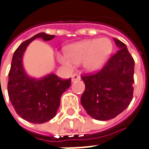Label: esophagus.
<instances>
[{
	"instance_id": "1",
	"label": "esophagus",
	"mask_w": 149,
	"mask_h": 149,
	"mask_svg": "<svg viewBox=\"0 0 149 149\" xmlns=\"http://www.w3.org/2000/svg\"><path fill=\"white\" fill-rule=\"evenodd\" d=\"M79 80H81V77L79 76L78 74H73L72 76V81L74 82V81H79Z\"/></svg>"
}]
</instances>
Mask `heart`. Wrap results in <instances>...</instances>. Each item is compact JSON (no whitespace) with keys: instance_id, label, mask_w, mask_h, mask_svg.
<instances>
[{"instance_id":"1","label":"heart","mask_w":149,"mask_h":149,"mask_svg":"<svg viewBox=\"0 0 149 149\" xmlns=\"http://www.w3.org/2000/svg\"><path fill=\"white\" fill-rule=\"evenodd\" d=\"M112 42L107 38L87 39L69 46L67 55L59 53L57 58L60 63L69 68L82 62L88 72H95L102 67L112 52Z\"/></svg>"}]
</instances>
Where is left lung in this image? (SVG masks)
Segmentation results:
<instances>
[{
  "instance_id": "left-lung-1",
  "label": "left lung",
  "mask_w": 149,
  "mask_h": 149,
  "mask_svg": "<svg viewBox=\"0 0 149 149\" xmlns=\"http://www.w3.org/2000/svg\"><path fill=\"white\" fill-rule=\"evenodd\" d=\"M118 52L97 72L83 75L85 89L81 102L87 114L97 120L115 118L128 107L133 97L135 61L127 46L114 38Z\"/></svg>"
}]
</instances>
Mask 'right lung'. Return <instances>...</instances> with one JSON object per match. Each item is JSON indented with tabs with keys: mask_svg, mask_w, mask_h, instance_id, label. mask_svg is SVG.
Listing matches in <instances>:
<instances>
[{
	"mask_svg": "<svg viewBox=\"0 0 149 149\" xmlns=\"http://www.w3.org/2000/svg\"><path fill=\"white\" fill-rule=\"evenodd\" d=\"M55 35L38 33L21 43L13 54L9 72L8 94L10 102L20 117L33 123H43L56 114L62 93L71 85V78L63 80L49 74L41 79L28 76L22 65V56L27 46L35 38L52 40Z\"/></svg>",
	"mask_w": 149,
	"mask_h": 149,
	"instance_id": "add662e5",
	"label": "right lung"
}]
</instances>
